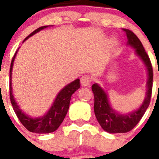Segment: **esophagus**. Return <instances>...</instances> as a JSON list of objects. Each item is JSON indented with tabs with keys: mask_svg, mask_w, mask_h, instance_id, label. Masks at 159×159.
<instances>
[{
	"mask_svg": "<svg viewBox=\"0 0 159 159\" xmlns=\"http://www.w3.org/2000/svg\"><path fill=\"white\" fill-rule=\"evenodd\" d=\"M91 82H92V79H91V77L89 76L85 75V76H82L81 77V85H82V87H87V86H89L91 84Z\"/></svg>",
	"mask_w": 159,
	"mask_h": 159,
	"instance_id": "34e87169",
	"label": "esophagus"
}]
</instances>
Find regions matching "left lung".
Returning a JSON list of instances; mask_svg holds the SVG:
<instances>
[{"instance_id":"obj_1","label":"left lung","mask_w":159,"mask_h":159,"mask_svg":"<svg viewBox=\"0 0 159 159\" xmlns=\"http://www.w3.org/2000/svg\"><path fill=\"white\" fill-rule=\"evenodd\" d=\"M128 39V44L135 48V53L143 60L148 70V79L147 82V92L142 106L137 110L126 115H121L111 108L108 97L99 85L95 83L92 86L94 94V112L97 121L105 131L108 133H126L133 129L145 113L150 103L153 88V67L148 55L139 38L129 30L123 29Z\"/></svg>"}]
</instances>
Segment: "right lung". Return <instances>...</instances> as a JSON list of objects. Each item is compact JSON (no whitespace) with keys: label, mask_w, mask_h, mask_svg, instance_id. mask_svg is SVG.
<instances>
[{"label":"right lung","mask_w":159,"mask_h":159,"mask_svg":"<svg viewBox=\"0 0 159 159\" xmlns=\"http://www.w3.org/2000/svg\"><path fill=\"white\" fill-rule=\"evenodd\" d=\"M48 27V25L42 26L37 30L32 32V33L25 39V41L29 37L36 34L41 30ZM16 53L14 55L10 67V99H11V105L13 106V109L16 112V116L21 122V124L25 127L29 131L37 134H48L52 133L55 131L62 122L64 120L65 116L67 115L68 108H69L70 100L72 95L74 93L77 89L80 88V80L76 79L72 82L67 85L64 88H62L57 94L53 106L48 110L46 115L42 117L39 118H31L26 114H25L21 111L16 102L14 99L13 94H12V87H11V74H12V68H13V63L15 57H16Z\"/></svg>","instance_id":"obj_1"}]
</instances>
